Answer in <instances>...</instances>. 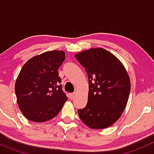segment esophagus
<instances>
[{
	"label": "esophagus",
	"mask_w": 154,
	"mask_h": 154,
	"mask_svg": "<svg viewBox=\"0 0 154 154\" xmlns=\"http://www.w3.org/2000/svg\"><path fill=\"white\" fill-rule=\"evenodd\" d=\"M75 92H73V93H71L70 94V98H71V99H74L75 97Z\"/></svg>",
	"instance_id": "34e87169"
}]
</instances>
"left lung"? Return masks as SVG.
<instances>
[{
  "label": "left lung",
  "instance_id": "8db88e82",
  "mask_svg": "<svg viewBox=\"0 0 154 154\" xmlns=\"http://www.w3.org/2000/svg\"><path fill=\"white\" fill-rule=\"evenodd\" d=\"M75 57L89 78L88 103L78 110L79 118L94 130L112 126L121 116L129 99L131 85L126 69L103 48L85 50Z\"/></svg>",
  "mask_w": 154,
  "mask_h": 154
}]
</instances>
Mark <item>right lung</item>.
Wrapping results in <instances>:
<instances>
[{"mask_svg":"<svg viewBox=\"0 0 154 154\" xmlns=\"http://www.w3.org/2000/svg\"><path fill=\"white\" fill-rule=\"evenodd\" d=\"M65 58L63 51H49L23 65L14 90L19 109L29 120L42 123L53 119L68 100L58 72Z\"/></svg>","mask_w":154,"mask_h":154,"instance_id":"add662e5","label":"right lung"}]
</instances>
